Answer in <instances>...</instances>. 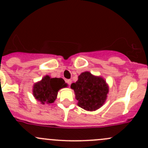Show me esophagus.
<instances>
[{"label":"esophagus","mask_w":148,"mask_h":148,"mask_svg":"<svg viewBox=\"0 0 148 148\" xmlns=\"http://www.w3.org/2000/svg\"><path fill=\"white\" fill-rule=\"evenodd\" d=\"M66 83H67L69 85H71V79H66Z\"/></svg>","instance_id":"esophagus-1"}]
</instances>
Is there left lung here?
<instances>
[{"mask_svg":"<svg viewBox=\"0 0 148 148\" xmlns=\"http://www.w3.org/2000/svg\"><path fill=\"white\" fill-rule=\"evenodd\" d=\"M71 88L75 92L78 106L86 111H96L105 102L108 88L105 80L88 71L82 73Z\"/></svg>","mask_w":148,"mask_h":148,"instance_id":"8db88e82","label":"left lung"}]
</instances>
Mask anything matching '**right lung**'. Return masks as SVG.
<instances>
[{
  "label": "right lung",
  "instance_id": "1",
  "mask_svg": "<svg viewBox=\"0 0 148 148\" xmlns=\"http://www.w3.org/2000/svg\"><path fill=\"white\" fill-rule=\"evenodd\" d=\"M66 86L62 78H50L46 76L33 87V94L37 101L42 104L52 103L57 99V92L60 88Z\"/></svg>",
  "mask_w": 148,
  "mask_h": 148
}]
</instances>
